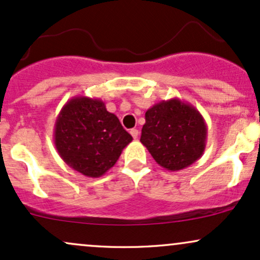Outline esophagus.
Here are the masks:
<instances>
[{
    "label": "esophagus",
    "instance_id": "esophagus-1",
    "mask_svg": "<svg viewBox=\"0 0 260 260\" xmlns=\"http://www.w3.org/2000/svg\"><path fill=\"white\" fill-rule=\"evenodd\" d=\"M129 133H131V136H132L134 139L138 138L139 132H138V129H136V128H133V129H131V131H129Z\"/></svg>",
    "mask_w": 260,
    "mask_h": 260
}]
</instances>
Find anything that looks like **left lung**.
Here are the masks:
<instances>
[{
    "label": "left lung",
    "mask_w": 260,
    "mask_h": 260,
    "mask_svg": "<svg viewBox=\"0 0 260 260\" xmlns=\"http://www.w3.org/2000/svg\"><path fill=\"white\" fill-rule=\"evenodd\" d=\"M207 134L201 112L174 98L155 104L145 112L140 142L161 168L180 171L201 159Z\"/></svg>",
    "instance_id": "8db88e82"
}]
</instances>
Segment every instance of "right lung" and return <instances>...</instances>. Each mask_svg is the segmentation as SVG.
<instances>
[{
  "instance_id": "right-lung-1",
  "label": "right lung",
  "mask_w": 260,
  "mask_h": 260,
  "mask_svg": "<svg viewBox=\"0 0 260 260\" xmlns=\"http://www.w3.org/2000/svg\"><path fill=\"white\" fill-rule=\"evenodd\" d=\"M133 138L105 103L74 96L59 111L53 142L62 160L86 177L105 175Z\"/></svg>"
}]
</instances>
